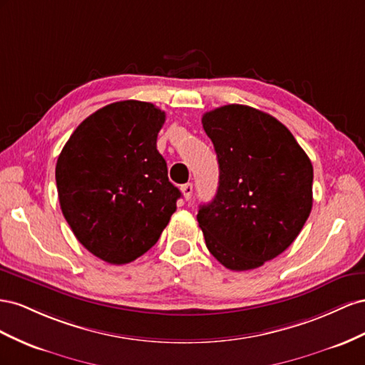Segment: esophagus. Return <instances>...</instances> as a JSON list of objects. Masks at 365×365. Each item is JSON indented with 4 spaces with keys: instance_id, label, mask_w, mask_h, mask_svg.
<instances>
[{
    "instance_id": "obj_1",
    "label": "esophagus",
    "mask_w": 365,
    "mask_h": 365,
    "mask_svg": "<svg viewBox=\"0 0 365 365\" xmlns=\"http://www.w3.org/2000/svg\"><path fill=\"white\" fill-rule=\"evenodd\" d=\"M180 191L185 197V200H190L192 197V183H185L180 186Z\"/></svg>"
}]
</instances>
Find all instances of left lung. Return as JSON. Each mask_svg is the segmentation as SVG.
Here are the masks:
<instances>
[{
    "label": "left lung",
    "mask_w": 365,
    "mask_h": 365,
    "mask_svg": "<svg viewBox=\"0 0 365 365\" xmlns=\"http://www.w3.org/2000/svg\"><path fill=\"white\" fill-rule=\"evenodd\" d=\"M220 180L197 222L225 267L263 266L294 243L312 211L314 166L283 123L247 106H223L202 118Z\"/></svg>",
    "instance_id": "8db88e82"
}]
</instances>
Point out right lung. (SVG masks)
Returning <instances> with one entry per match:
<instances>
[{
    "label": "right lung",
    "instance_id": "add662e5",
    "mask_svg": "<svg viewBox=\"0 0 365 365\" xmlns=\"http://www.w3.org/2000/svg\"><path fill=\"white\" fill-rule=\"evenodd\" d=\"M163 123L150 102H114L82 122L58 158L62 214L79 243L110 264L158 243L182 195L155 148Z\"/></svg>",
    "mask_w": 365,
    "mask_h": 365
}]
</instances>
